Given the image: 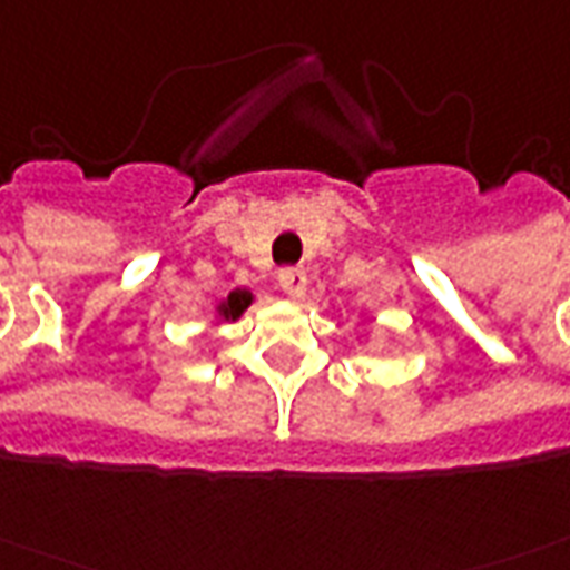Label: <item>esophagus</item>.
I'll return each mask as SVG.
<instances>
[{
    "label": "esophagus",
    "instance_id": "34e87169",
    "mask_svg": "<svg viewBox=\"0 0 570 570\" xmlns=\"http://www.w3.org/2000/svg\"><path fill=\"white\" fill-rule=\"evenodd\" d=\"M277 281H281V289H284L289 298H302L304 289H307V272H304V268H284V272L277 275Z\"/></svg>",
    "mask_w": 570,
    "mask_h": 570
}]
</instances>
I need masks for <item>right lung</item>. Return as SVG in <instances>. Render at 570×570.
<instances>
[{
	"instance_id": "right-lung-1",
	"label": "right lung",
	"mask_w": 570,
	"mask_h": 570,
	"mask_svg": "<svg viewBox=\"0 0 570 570\" xmlns=\"http://www.w3.org/2000/svg\"><path fill=\"white\" fill-rule=\"evenodd\" d=\"M254 304V293L250 289H233L229 295H224L220 302L215 304V323L217 325H224V323H236L238 316L245 314L247 307Z\"/></svg>"
}]
</instances>
